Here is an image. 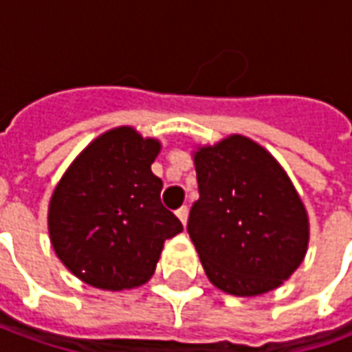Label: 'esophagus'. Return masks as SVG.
Here are the masks:
<instances>
[{"instance_id": "34e87169", "label": "esophagus", "mask_w": 352, "mask_h": 352, "mask_svg": "<svg viewBox=\"0 0 352 352\" xmlns=\"http://www.w3.org/2000/svg\"><path fill=\"white\" fill-rule=\"evenodd\" d=\"M187 214H189V208H187V206H182V208H178V210H176V215H178V219L184 223V225L187 223Z\"/></svg>"}]
</instances>
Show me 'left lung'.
Returning <instances> with one entry per match:
<instances>
[{
  "label": "left lung",
  "instance_id": "left-lung-1",
  "mask_svg": "<svg viewBox=\"0 0 352 352\" xmlns=\"http://www.w3.org/2000/svg\"><path fill=\"white\" fill-rule=\"evenodd\" d=\"M199 201L187 232L208 279L234 296H257L289 279L309 240L306 208L276 159L232 135L195 153Z\"/></svg>",
  "mask_w": 352,
  "mask_h": 352
}]
</instances>
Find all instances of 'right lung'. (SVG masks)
<instances>
[{"label": "right lung", "instance_id": "right-lung-1", "mask_svg": "<svg viewBox=\"0 0 352 352\" xmlns=\"http://www.w3.org/2000/svg\"><path fill=\"white\" fill-rule=\"evenodd\" d=\"M157 153V140L118 127L95 138L54 191V251L91 287L123 291L146 283L163 242L184 230L161 202L163 182L151 173Z\"/></svg>", "mask_w": 352, "mask_h": 352}]
</instances>
